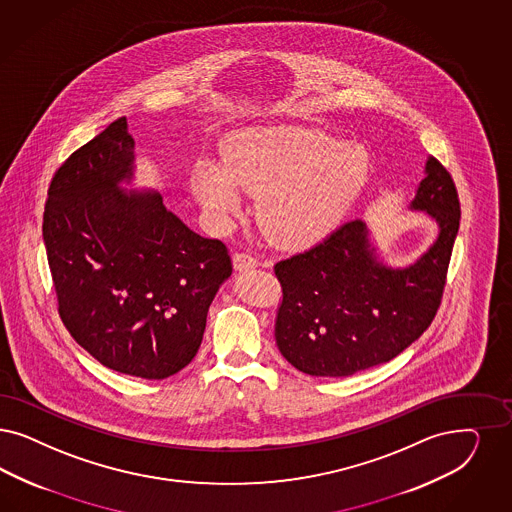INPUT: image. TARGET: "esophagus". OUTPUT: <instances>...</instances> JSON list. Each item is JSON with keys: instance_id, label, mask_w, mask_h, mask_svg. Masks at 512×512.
<instances>
[{"instance_id": "34e87169", "label": "esophagus", "mask_w": 512, "mask_h": 512, "mask_svg": "<svg viewBox=\"0 0 512 512\" xmlns=\"http://www.w3.org/2000/svg\"><path fill=\"white\" fill-rule=\"evenodd\" d=\"M232 263H234V270H238V272H244V270H249V268H255V266L259 265L257 259L247 255V253H236L232 257Z\"/></svg>"}]
</instances>
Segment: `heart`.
I'll use <instances>...</instances> for the list:
<instances>
[{"label": "heart", "instance_id": "heart-1", "mask_svg": "<svg viewBox=\"0 0 512 512\" xmlns=\"http://www.w3.org/2000/svg\"><path fill=\"white\" fill-rule=\"evenodd\" d=\"M367 176L369 159L359 145L312 130L270 126L236 134L225 160H196L191 191L221 223L240 210V189L259 193L257 219L266 234L280 242H302L346 212Z\"/></svg>", "mask_w": 512, "mask_h": 512}]
</instances>
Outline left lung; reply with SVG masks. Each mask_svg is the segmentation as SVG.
Instances as JSON below:
<instances>
[{
	"label": "left lung",
	"instance_id": "8db88e82",
	"mask_svg": "<svg viewBox=\"0 0 512 512\" xmlns=\"http://www.w3.org/2000/svg\"><path fill=\"white\" fill-rule=\"evenodd\" d=\"M423 172L408 210L425 213L439 230L410 265H386L371 229L355 219L274 266L283 289L274 335L295 369L352 376L388 363L431 325L461 213L456 185L441 162L429 157Z\"/></svg>",
	"mask_w": 512,
	"mask_h": 512
}]
</instances>
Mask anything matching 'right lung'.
Segmentation results:
<instances>
[{
    "mask_svg": "<svg viewBox=\"0 0 512 512\" xmlns=\"http://www.w3.org/2000/svg\"><path fill=\"white\" fill-rule=\"evenodd\" d=\"M136 172L121 117L54 174L43 242L58 312L111 371L164 380L200 348L206 316L232 274L227 247L189 229Z\"/></svg>",
    "mask_w": 512,
    "mask_h": 512,
    "instance_id": "obj_1",
    "label": "right lung"
}]
</instances>
